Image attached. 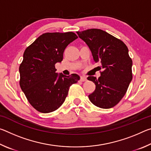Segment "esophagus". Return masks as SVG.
I'll return each instance as SVG.
<instances>
[{"label":"esophagus","mask_w":151,"mask_h":151,"mask_svg":"<svg viewBox=\"0 0 151 151\" xmlns=\"http://www.w3.org/2000/svg\"><path fill=\"white\" fill-rule=\"evenodd\" d=\"M80 80H81V81H82V82L86 81V78L85 77V76H81Z\"/></svg>","instance_id":"obj_1"}]
</instances>
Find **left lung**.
Returning a JSON list of instances; mask_svg holds the SVG:
<instances>
[{
  "label": "left lung",
  "mask_w": 151,
  "mask_h": 151,
  "mask_svg": "<svg viewBox=\"0 0 151 151\" xmlns=\"http://www.w3.org/2000/svg\"><path fill=\"white\" fill-rule=\"evenodd\" d=\"M88 46L101 76H88L96 88L88 98L94 105L110 109L118 104L124 96L132 78V61L127 45L117 38L101 29H91L76 32Z\"/></svg>",
  "instance_id": "obj_1"
}]
</instances>
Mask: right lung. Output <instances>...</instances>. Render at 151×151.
Segmentation results:
<instances>
[{
	"mask_svg": "<svg viewBox=\"0 0 151 151\" xmlns=\"http://www.w3.org/2000/svg\"><path fill=\"white\" fill-rule=\"evenodd\" d=\"M78 38L73 32H47L24 50L19 66V84L29 103L39 112L48 113L62 105L70 86L80 77L56 73L55 64L63 59L66 47Z\"/></svg>",
	"mask_w": 151,
	"mask_h": 151,
	"instance_id": "obj_1",
	"label": "right lung"
}]
</instances>
